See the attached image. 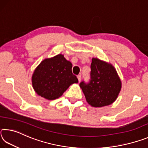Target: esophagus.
<instances>
[{
  "label": "esophagus",
  "instance_id": "esophagus-1",
  "mask_svg": "<svg viewBox=\"0 0 148 148\" xmlns=\"http://www.w3.org/2000/svg\"><path fill=\"white\" fill-rule=\"evenodd\" d=\"M77 79H78V81H79V82H81V79H82V76H81V75H78V76H77Z\"/></svg>",
  "mask_w": 148,
  "mask_h": 148
}]
</instances>
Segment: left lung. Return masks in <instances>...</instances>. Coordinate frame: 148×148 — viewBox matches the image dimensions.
<instances>
[{
	"instance_id": "left-lung-1",
	"label": "left lung",
	"mask_w": 148,
	"mask_h": 148,
	"mask_svg": "<svg viewBox=\"0 0 148 148\" xmlns=\"http://www.w3.org/2000/svg\"><path fill=\"white\" fill-rule=\"evenodd\" d=\"M91 79L79 84L86 101L92 107L101 108L113 103L121 89V82L114 66L110 63L92 58Z\"/></svg>"
}]
</instances>
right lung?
I'll list each match as a JSON object with an SVG mask.
<instances>
[{
	"instance_id": "right-lung-1",
	"label": "right lung",
	"mask_w": 148,
	"mask_h": 148,
	"mask_svg": "<svg viewBox=\"0 0 148 148\" xmlns=\"http://www.w3.org/2000/svg\"><path fill=\"white\" fill-rule=\"evenodd\" d=\"M72 64L59 54L42 61L32 76V84L39 96L47 100H55L62 96L71 85L78 82L72 72Z\"/></svg>"
}]
</instances>
